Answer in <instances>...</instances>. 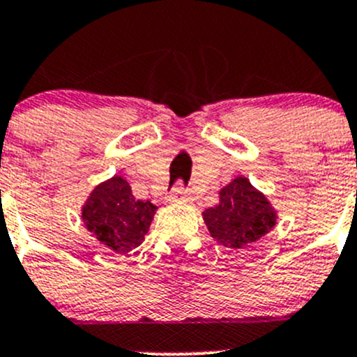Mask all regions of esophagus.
<instances>
[{
  "instance_id": "1",
  "label": "esophagus",
  "mask_w": 357,
  "mask_h": 357,
  "mask_svg": "<svg viewBox=\"0 0 357 357\" xmlns=\"http://www.w3.org/2000/svg\"><path fill=\"white\" fill-rule=\"evenodd\" d=\"M167 201L169 202H190V201H192V197H188V195L185 194L183 186L178 185L174 190H172L171 194H169Z\"/></svg>"
}]
</instances>
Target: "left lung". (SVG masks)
I'll return each mask as SVG.
<instances>
[{"mask_svg":"<svg viewBox=\"0 0 357 357\" xmlns=\"http://www.w3.org/2000/svg\"><path fill=\"white\" fill-rule=\"evenodd\" d=\"M209 234L231 250L261 241L278 224V211L248 178L236 176L220 190L218 204L202 213Z\"/></svg>","mask_w":357,"mask_h":357,"instance_id":"8db88e82","label":"left lung"}]
</instances>
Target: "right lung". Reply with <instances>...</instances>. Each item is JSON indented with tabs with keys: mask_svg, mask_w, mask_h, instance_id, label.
I'll return each instance as SVG.
<instances>
[{
	"mask_svg": "<svg viewBox=\"0 0 357 357\" xmlns=\"http://www.w3.org/2000/svg\"><path fill=\"white\" fill-rule=\"evenodd\" d=\"M156 206L137 201L132 186L121 176L98 183L81 209V218L89 234L114 254L125 255L137 248L148 234Z\"/></svg>",
	"mask_w": 357,
	"mask_h": 357,
	"instance_id": "obj_1",
	"label": "right lung"
}]
</instances>
